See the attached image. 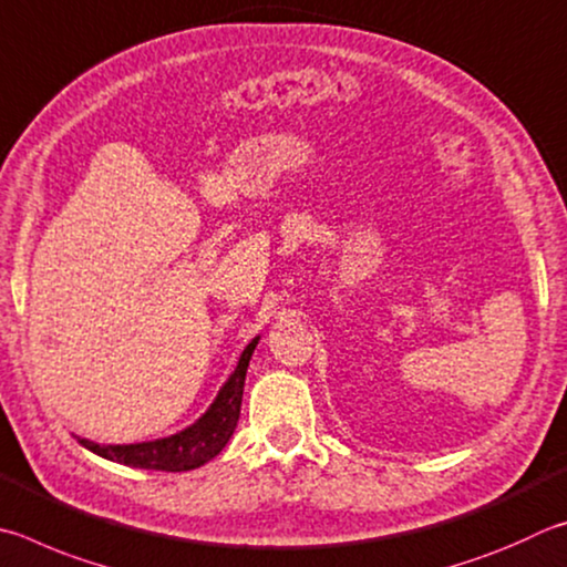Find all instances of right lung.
I'll return each mask as SVG.
<instances>
[{"mask_svg": "<svg viewBox=\"0 0 567 567\" xmlns=\"http://www.w3.org/2000/svg\"><path fill=\"white\" fill-rule=\"evenodd\" d=\"M256 343L258 339H254L246 346L241 359H238L236 371L231 373V379L224 383V389L218 391L212 409H208L194 425H188L186 431L168 435V439H162V441H152V443L99 445L86 439H79V443L92 453L102 455L106 461L132 465V468L182 473V471H194L198 465L208 463L221 453L228 439L234 435L238 413H241L246 369H248V361H251Z\"/></svg>", "mask_w": 567, "mask_h": 567, "instance_id": "add662e5", "label": "right lung"}]
</instances>
